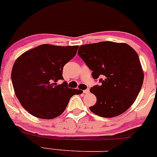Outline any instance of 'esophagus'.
<instances>
[{
    "label": "esophagus",
    "mask_w": 157,
    "mask_h": 157,
    "mask_svg": "<svg viewBox=\"0 0 157 157\" xmlns=\"http://www.w3.org/2000/svg\"><path fill=\"white\" fill-rule=\"evenodd\" d=\"M89 89H86V90H83V94H89Z\"/></svg>",
    "instance_id": "esophagus-1"
}]
</instances>
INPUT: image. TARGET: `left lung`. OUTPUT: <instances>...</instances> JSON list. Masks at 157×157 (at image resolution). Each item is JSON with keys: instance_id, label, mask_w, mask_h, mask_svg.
<instances>
[{"instance_id": "obj_1", "label": "left lung", "mask_w": 157, "mask_h": 157, "mask_svg": "<svg viewBox=\"0 0 157 157\" xmlns=\"http://www.w3.org/2000/svg\"><path fill=\"white\" fill-rule=\"evenodd\" d=\"M77 52L101 85L92 87L90 93L97 102L89 107L94 114L113 118L127 110L142 88L144 73L136 51L126 43L101 41L80 47Z\"/></svg>"}]
</instances>
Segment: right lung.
Wrapping results in <instances>:
<instances>
[{
  "label": "right lung",
  "instance_id": "right-lung-1",
  "mask_svg": "<svg viewBox=\"0 0 157 157\" xmlns=\"http://www.w3.org/2000/svg\"><path fill=\"white\" fill-rule=\"evenodd\" d=\"M79 46L41 44L26 51L15 60L12 81L15 95L32 116L52 119L64 112L69 99L82 90L69 88L63 68L77 54Z\"/></svg>",
  "mask_w": 157,
  "mask_h": 157
}]
</instances>
